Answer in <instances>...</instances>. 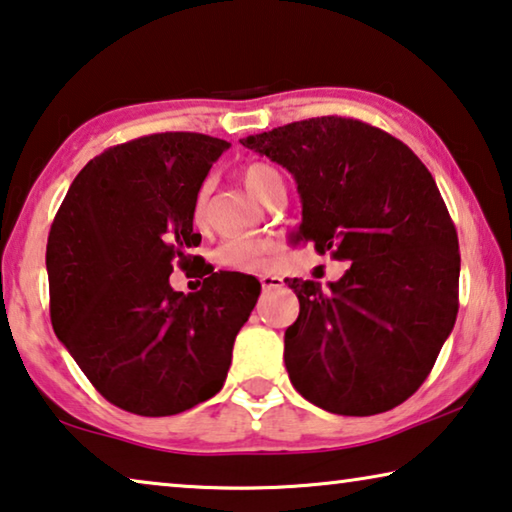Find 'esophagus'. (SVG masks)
Instances as JSON below:
<instances>
[{
	"instance_id": "obj_1",
	"label": "esophagus",
	"mask_w": 512,
	"mask_h": 512,
	"mask_svg": "<svg viewBox=\"0 0 512 512\" xmlns=\"http://www.w3.org/2000/svg\"><path fill=\"white\" fill-rule=\"evenodd\" d=\"M258 281H261L263 290H272V288L283 286V279H281V276H276V274H261V276H258Z\"/></svg>"
}]
</instances>
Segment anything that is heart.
<instances>
[{"mask_svg":"<svg viewBox=\"0 0 512 512\" xmlns=\"http://www.w3.org/2000/svg\"><path fill=\"white\" fill-rule=\"evenodd\" d=\"M242 183H245V188L258 201H265L276 188H283V179H281L279 170L267 163H249L242 167ZM206 192H208V188L201 186L195 195V204H192V215H195V222H201V217H204ZM263 254H265V247L261 245V242L249 240V238H236V240H226L224 245L217 247L215 263L226 267V270L256 272V270H261V265H263Z\"/></svg>","mask_w":512,"mask_h":512,"instance_id":"heart-1","label":"heart"}]
</instances>
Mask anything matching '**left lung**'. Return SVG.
<instances>
[{
  "label": "left lung",
  "mask_w": 512,
  "mask_h": 512,
  "mask_svg": "<svg viewBox=\"0 0 512 512\" xmlns=\"http://www.w3.org/2000/svg\"><path fill=\"white\" fill-rule=\"evenodd\" d=\"M295 177L311 242L349 261L338 281L286 279L299 299L286 370L335 415H376L420 388L454 329L456 226L431 172L404 142L351 117H313L240 140Z\"/></svg>",
  "instance_id": "1"
}]
</instances>
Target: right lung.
I'll return each instance as SVG.
<instances>
[{
	"label": "right lung",
	"mask_w": 512,
	"mask_h": 512,
	"mask_svg": "<svg viewBox=\"0 0 512 512\" xmlns=\"http://www.w3.org/2000/svg\"><path fill=\"white\" fill-rule=\"evenodd\" d=\"M231 145L204 133H154L106 149L72 181L47 238L49 313L99 395L145 417L177 415L222 390L261 283L206 272L170 286L201 242L192 204Z\"/></svg>",
	"instance_id": "obj_1"
}]
</instances>
